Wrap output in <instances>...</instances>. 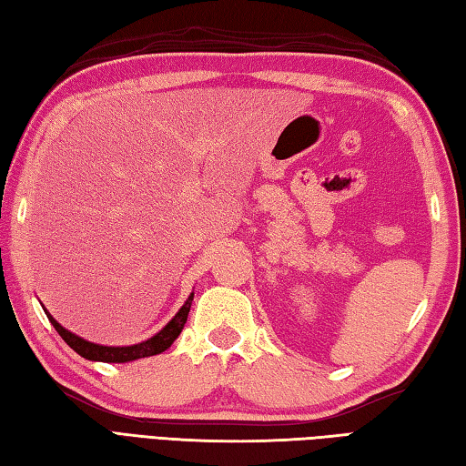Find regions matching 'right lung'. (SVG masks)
Wrapping results in <instances>:
<instances>
[{
    "label": "right lung",
    "mask_w": 466,
    "mask_h": 466,
    "mask_svg": "<svg viewBox=\"0 0 466 466\" xmlns=\"http://www.w3.org/2000/svg\"><path fill=\"white\" fill-rule=\"evenodd\" d=\"M194 300V292L187 296V300L182 304V309L176 312L174 319L167 322L160 332H156L152 339L142 340L137 344H130V346H106V344H96L82 339V336L74 334L72 330L64 329L52 314L46 310V306L42 304V309L47 316V320L54 324V329L57 330V334L67 342L69 349H74L77 354L84 356L86 360H94V362H132L137 359H146V356H154L160 354L164 350H167L172 346V342L180 336L184 324L187 320V312H190V306Z\"/></svg>",
    "instance_id": "1"
}]
</instances>
